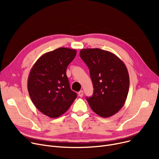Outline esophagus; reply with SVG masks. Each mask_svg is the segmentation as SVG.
<instances>
[{
  "mask_svg": "<svg viewBox=\"0 0 159 159\" xmlns=\"http://www.w3.org/2000/svg\"><path fill=\"white\" fill-rule=\"evenodd\" d=\"M78 94H79V97H82L83 96V94H84V92H83L82 90H80V91H79V92L78 93Z\"/></svg>",
  "mask_w": 159,
  "mask_h": 159,
  "instance_id": "1",
  "label": "esophagus"
}]
</instances>
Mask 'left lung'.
<instances>
[{
	"mask_svg": "<svg viewBox=\"0 0 159 159\" xmlns=\"http://www.w3.org/2000/svg\"><path fill=\"white\" fill-rule=\"evenodd\" d=\"M80 57L88 66L94 88L86 100L92 110L104 118L124 105L129 88L126 66L115 54L99 48L82 49Z\"/></svg>",
	"mask_w": 159,
	"mask_h": 159,
	"instance_id": "1",
	"label": "left lung"
}]
</instances>
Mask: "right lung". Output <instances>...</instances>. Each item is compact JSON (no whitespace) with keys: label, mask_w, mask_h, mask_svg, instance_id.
<instances>
[{"label":"right lung","mask_w":159,"mask_h":159,"mask_svg":"<svg viewBox=\"0 0 159 159\" xmlns=\"http://www.w3.org/2000/svg\"><path fill=\"white\" fill-rule=\"evenodd\" d=\"M77 51L59 48L42 55L33 66L28 79L31 101L44 115L57 118L69 109L77 93L73 91L66 68Z\"/></svg>","instance_id":"add662e5"}]
</instances>
